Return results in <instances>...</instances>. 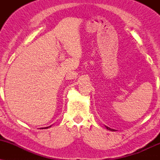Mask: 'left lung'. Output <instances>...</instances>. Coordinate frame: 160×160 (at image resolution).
<instances>
[{
    "label": "left lung",
    "instance_id": "8db88e82",
    "mask_svg": "<svg viewBox=\"0 0 160 160\" xmlns=\"http://www.w3.org/2000/svg\"><path fill=\"white\" fill-rule=\"evenodd\" d=\"M106 128H107V129H109V130H111V131H115L114 129H112V128H109V127H108V126H106Z\"/></svg>",
    "mask_w": 160,
    "mask_h": 160
}]
</instances>
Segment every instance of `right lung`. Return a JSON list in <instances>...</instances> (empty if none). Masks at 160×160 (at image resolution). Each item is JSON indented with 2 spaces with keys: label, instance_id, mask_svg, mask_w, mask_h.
<instances>
[{
  "label": "right lung",
  "instance_id": "right-lung-1",
  "mask_svg": "<svg viewBox=\"0 0 160 160\" xmlns=\"http://www.w3.org/2000/svg\"><path fill=\"white\" fill-rule=\"evenodd\" d=\"M50 126H48V127H45L44 128H48L49 127H50Z\"/></svg>",
  "mask_w": 160,
  "mask_h": 160
}]
</instances>
